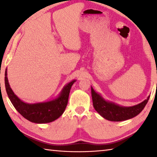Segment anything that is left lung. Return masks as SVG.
I'll list each match as a JSON object with an SVG mask.
<instances>
[{
	"label": "left lung",
	"instance_id": "1",
	"mask_svg": "<svg viewBox=\"0 0 157 157\" xmlns=\"http://www.w3.org/2000/svg\"><path fill=\"white\" fill-rule=\"evenodd\" d=\"M93 105L95 111L103 118L110 121H123L132 118L139 114L147 104L150 95L139 105L132 107H123L105 100L91 87Z\"/></svg>",
	"mask_w": 157,
	"mask_h": 157
}]
</instances>
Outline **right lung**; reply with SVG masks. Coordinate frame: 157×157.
<instances>
[{
	"label": "right lung",
	"mask_w": 157,
	"mask_h": 157,
	"mask_svg": "<svg viewBox=\"0 0 157 157\" xmlns=\"http://www.w3.org/2000/svg\"><path fill=\"white\" fill-rule=\"evenodd\" d=\"M7 69L5 73V84L7 95L14 108L25 119L34 123H50L62 115L68 104L71 86L76 80L69 82L63 87L59 96L55 100L45 102L28 104L21 100L10 87L7 79Z\"/></svg>",
	"instance_id": "1"
}]
</instances>
